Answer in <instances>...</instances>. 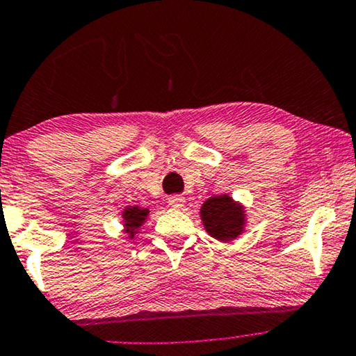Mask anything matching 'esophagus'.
I'll use <instances>...</instances> for the list:
<instances>
[{"instance_id": "34e87169", "label": "esophagus", "mask_w": 356, "mask_h": 356, "mask_svg": "<svg viewBox=\"0 0 356 356\" xmlns=\"http://www.w3.org/2000/svg\"><path fill=\"white\" fill-rule=\"evenodd\" d=\"M184 202H186V199H184L183 195H172V197L168 199V205L172 209H181Z\"/></svg>"}]
</instances>
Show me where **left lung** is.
Returning <instances> with one entry per match:
<instances>
[{
    "instance_id": "8db88e82",
    "label": "left lung",
    "mask_w": 356,
    "mask_h": 356,
    "mask_svg": "<svg viewBox=\"0 0 356 356\" xmlns=\"http://www.w3.org/2000/svg\"><path fill=\"white\" fill-rule=\"evenodd\" d=\"M244 216L242 205L236 204L228 194L213 195L200 207L205 231L221 242L233 241L244 231Z\"/></svg>"
}]
</instances>
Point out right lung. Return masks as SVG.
<instances>
[{
	"instance_id": "obj_1",
	"label": "right lung",
	"mask_w": 356,
	"mask_h": 356,
	"mask_svg": "<svg viewBox=\"0 0 356 356\" xmlns=\"http://www.w3.org/2000/svg\"><path fill=\"white\" fill-rule=\"evenodd\" d=\"M149 213L147 209H141V207H127L123 210V220H125V231L130 234V238L135 236V231L140 228V226L144 223L146 216Z\"/></svg>"
}]
</instances>
